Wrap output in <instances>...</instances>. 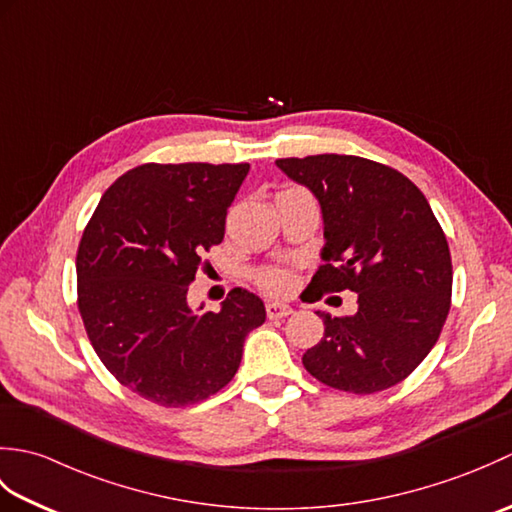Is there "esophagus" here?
<instances>
[{
	"instance_id": "1",
	"label": "esophagus",
	"mask_w": 512,
	"mask_h": 512,
	"mask_svg": "<svg viewBox=\"0 0 512 512\" xmlns=\"http://www.w3.org/2000/svg\"><path fill=\"white\" fill-rule=\"evenodd\" d=\"M266 314L268 319H284L288 314H292V308L288 303H279V301H268L266 303Z\"/></svg>"
}]
</instances>
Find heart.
Instances as JSON below:
<instances>
[{"mask_svg":"<svg viewBox=\"0 0 512 512\" xmlns=\"http://www.w3.org/2000/svg\"><path fill=\"white\" fill-rule=\"evenodd\" d=\"M257 281L259 286L268 292H273V295H286V292H290L292 284H295V279H292L288 270H281V268L264 270V273H259Z\"/></svg>","mask_w":512,"mask_h":512,"instance_id":"1","label":"heart"}]
</instances>
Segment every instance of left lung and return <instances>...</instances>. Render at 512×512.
Listing matches in <instances>:
<instances>
[{"instance_id":"8db88e82","label":"left lung","mask_w":512,"mask_h":512,"mask_svg":"<svg viewBox=\"0 0 512 512\" xmlns=\"http://www.w3.org/2000/svg\"><path fill=\"white\" fill-rule=\"evenodd\" d=\"M275 165L310 189L323 217V264L310 286L352 290L358 310L323 319L303 367L323 385L374 394L398 385L431 352L451 308L449 244L422 191L380 162L321 154Z\"/></svg>"}]
</instances>
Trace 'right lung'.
Segmentation results:
<instances>
[{"instance_id": "right-lung-1", "label": "right lung", "mask_w": 512, "mask_h": 512, "mask_svg": "<svg viewBox=\"0 0 512 512\" xmlns=\"http://www.w3.org/2000/svg\"><path fill=\"white\" fill-rule=\"evenodd\" d=\"M250 165H140L85 226L76 281L94 352L116 380L160 407H187L231 383L264 301L233 288L220 312L191 310L200 255L224 239Z\"/></svg>"}]
</instances>
